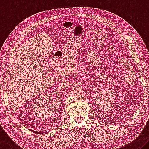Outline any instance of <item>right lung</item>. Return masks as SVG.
<instances>
[{"instance_id":"1","label":"right lung","mask_w":149,"mask_h":149,"mask_svg":"<svg viewBox=\"0 0 149 149\" xmlns=\"http://www.w3.org/2000/svg\"><path fill=\"white\" fill-rule=\"evenodd\" d=\"M36 133H38V132H36ZM40 133V134H41V133Z\"/></svg>"}]
</instances>
